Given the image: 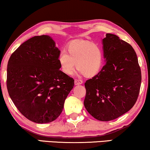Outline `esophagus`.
I'll use <instances>...</instances> for the list:
<instances>
[{
  "mask_svg": "<svg viewBox=\"0 0 150 150\" xmlns=\"http://www.w3.org/2000/svg\"><path fill=\"white\" fill-rule=\"evenodd\" d=\"M75 85H81L83 83V81L81 79H75Z\"/></svg>",
  "mask_w": 150,
  "mask_h": 150,
  "instance_id": "obj_1",
  "label": "esophagus"
}]
</instances>
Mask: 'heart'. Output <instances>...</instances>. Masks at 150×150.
<instances>
[{
    "mask_svg": "<svg viewBox=\"0 0 150 150\" xmlns=\"http://www.w3.org/2000/svg\"><path fill=\"white\" fill-rule=\"evenodd\" d=\"M66 50L58 56L59 67L63 73L71 75L75 67L86 77H93L101 70L104 62L103 50L99 44L85 41H75L69 44Z\"/></svg>",
    "mask_w": 150,
    "mask_h": 150,
    "instance_id": "heart-1",
    "label": "heart"
}]
</instances>
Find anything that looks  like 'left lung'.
I'll return each instance as SVG.
<instances>
[{
    "label": "left lung",
    "instance_id": "left-lung-1",
    "mask_svg": "<svg viewBox=\"0 0 150 150\" xmlns=\"http://www.w3.org/2000/svg\"><path fill=\"white\" fill-rule=\"evenodd\" d=\"M105 64L85 83L84 105L96 120H113L136 103L141 83V71L136 52L130 44L115 35L102 40Z\"/></svg>",
    "mask_w": 150,
    "mask_h": 150
}]
</instances>
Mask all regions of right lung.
Here are the masks:
<instances>
[{
    "instance_id": "add662e5",
    "label": "right lung",
    "mask_w": 150,
    "mask_h": 150,
    "mask_svg": "<svg viewBox=\"0 0 150 150\" xmlns=\"http://www.w3.org/2000/svg\"><path fill=\"white\" fill-rule=\"evenodd\" d=\"M60 50L48 35L35 36L12 53L7 64V87L18 110L38 124L54 121L74 85L61 71Z\"/></svg>"
}]
</instances>
